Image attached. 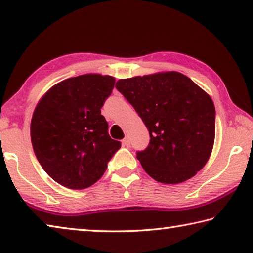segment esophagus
I'll use <instances>...</instances> for the list:
<instances>
[{
	"label": "esophagus",
	"mask_w": 253,
	"mask_h": 253,
	"mask_svg": "<svg viewBox=\"0 0 253 253\" xmlns=\"http://www.w3.org/2000/svg\"><path fill=\"white\" fill-rule=\"evenodd\" d=\"M122 144H123V146H125V147H129L130 146V142H129V138H128V137H125V138L123 139V142H122Z\"/></svg>",
	"instance_id": "34e87169"
}]
</instances>
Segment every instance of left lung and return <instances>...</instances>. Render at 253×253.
<instances>
[{
    "mask_svg": "<svg viewBox=\"0 0 253 253\" xmlns=\"http://www.w3.org/2000/svg\"><path fill=\"white\" fill-rule=\"evenodd\" d=\"M116 88L149 131L148 147L136 156L149 176L178 184L204 168L215 138V108L202 88L177 71L119 79Z\"/></svg>",
    "mask_w": 253,
    "mask_h": 253,
    "instance_id": "obj_1",
    "label": "left lung"
}]
</instances>
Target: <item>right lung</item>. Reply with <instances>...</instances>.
<instances>
[{
    "mask_svg": "<svg viewBox=\"0 0 253 253\" xmlns=\"http://www.w3.org/2000/svg\"><path fill=\"white\" fill-rule=\"evenodd\" d=\"M114 84L111 76L81 75L55 84L38 102L31 121L33 151L60 185L71 190L92 185L121 148L100 111Z\"/></svg>",
    "mask_w": 253,
    "mask_h": 253,
    "instance_id": "add662e5",
    "label": "right lung"
}]
</instances>
